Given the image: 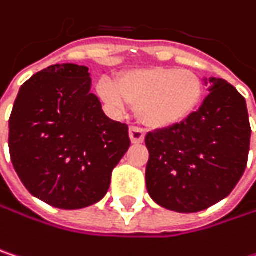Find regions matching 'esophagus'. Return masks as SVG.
Instances as JSON below:
<instances>
[{
	"instance_id": "34e87169",
	"label": "esophagus",
	"mask_w": 256,
	"mask_h": 256,
	"mask_svg": "<svg viewBox=\"0 0 256 256\" xmlns=\"http://www.w3.org/2000/svg\"><path fill=\"white\" fill-rule=\"evenodd\" d=\"M128 136H130V140L133 144H142L144 139H145V132H144V128H130Z\"/></svg>"
}]
</instances>
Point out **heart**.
Here are the masks:
<instances>
[{
    "label": "heart",
    "instance_id": "b5f03b06",
    "mask_svg": "<svg viewBox=\"0 0 256 256\" xmlns=\"http://www.w3.org/2000/svg\"><path fill=\"white\" fill-rule=\"evenodd\" d=\"M203 82L190 70L139 68L122 72L116 82L100 80L99 98L122 111L128 102L136 105L139 120L154 128H174L191 117L202 104Z\"/></svg>",
    "mask_w": 256,
    "mask_h": 256
}]
</instances>
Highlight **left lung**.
Here are the masks:
<instances>
[{
    "instance_id": "8db88e82",
    "label": "left lung",
    "mask_w": 256,
    "mask_h": 256,
    "mask_svg": "<svg viewBox=\"0 0 256 256\" xmlns=\"http://www.w3.org/2000/svg\"><path fill=\"white\" fill-rule=\"evenodd\" d=\"M209 94L184 123L150 132L146 190L169 210L194 214L224 200L248 163L250 124L244 98L222 78H204Z\"/></svg>"
}]
</instances>
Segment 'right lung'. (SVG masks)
I'll use <instances>...</instances> for the list:
<instances>
[{
	"label": "right lung",
	"mask_w": 256,
	"mask_h": 256,
	"mask_svg": "<svg viewBox=\"0 0 256 256\" xmlns=\"http://www.w3.org/2000/svg\"><path fill=\"white\" fill-rule=\"evenodd\" d=\"M87 66L52 65L20 87L8 122L12 163L26 190L59 209L102 200L130 146L128 124L90 93Z\"/></svg>",
	"instance_id": "right-lung-1"
}]
</instances>
